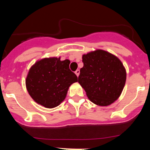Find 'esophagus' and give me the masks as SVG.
<instances>
[{"label": "esophagus", "mask_w": 150, "mask_h": 150, "mask_svg": "<svg viewBox=\"0 0 150 150\" xmlns=\"http://www.w3.org/2000/svg\"><path fill=\"white\" fill-rule=\"evenodd\" d=\"M75 75H76L78 77V76H79V75H80V70H77L75 72Z\"/></svg>", "instance_id": "34e87169"}]
</instances>
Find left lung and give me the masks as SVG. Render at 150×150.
Wrapping results in <instances>:
<instances>
[{"mask_svg": "<svg viewBox=\"0 0 150 150\" xmlns=\"http://www.w3.org/2000/svg\"><path fill=\"white\" fill-rule=\"evenodd\" d=\"M83 67L78 82L89 99L101 106L111 104L120 97L126 80L122 62L114 55L97 49L82 56Z\"/></svg>", "mask_w": 150, "mask_h": 150, "instance_id": "8db88e82", "label": "left lung"}]
</instances>
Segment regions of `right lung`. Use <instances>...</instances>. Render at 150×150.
Instances as JSON below:
<instances>
[{"label":"right lung","instance_id":"add662e5","mask_svg":"<svg viewBox=\"0 0 150 150\" xmlns=\"http://www.w3.org/2000/svg\"><path fill=\"white\" fill-rule=\"evenodd\" d=\"M70 61L61 58H45L31 67L26 78L29 94L37 104L46 108L58 106L65 99L68 88L77 82L69 68Z\"/></svg>","mask_w":150,"mask_h":150}]
</instances>
